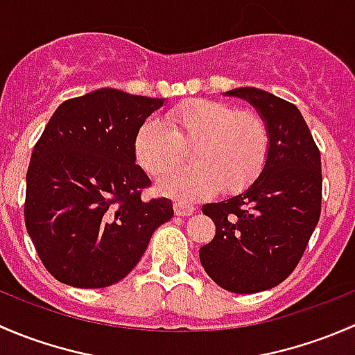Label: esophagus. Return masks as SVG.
<instances>
[{
  "label": "esophagus",
  "instance_id": "esophagus-1",
  "mask_svg": "<svg viewBox=\"0 0 355 355\" xmlns=\"http://www.w3.org/2000/svg\"><path fill=\"white\" fill-rule=\"evenodd\" d=\"M194 211H196V207L192 206V204L182 202V200L175 202V214H177V216H191Z\"/></svg>",
  "mask_w": 355,
  "mask_h": 355
}]
</instances>
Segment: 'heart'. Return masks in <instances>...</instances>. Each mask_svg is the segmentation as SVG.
<instances>
[{
    "label": "heart",
    "instance_id": "1",
    "mask_svg": "<svg viewBox=\"0 0 355 355\" xmlns=\"http://www.w3.org/2000/svg\"><path fill=\"white\" fill-rule=\"evenodd\" d=\"M164 121L168 128L148 120L137 130L134 153L142 170L163 177L189 148L195 164L166 175L159 182L163 194L196 200L216 187L237 194L252 185L266 166L271 135L256 111L214 99H191L168 111Z\"/></svg>",
    "mask_w": 355,
    "mask_h": 355
}]
</instances>
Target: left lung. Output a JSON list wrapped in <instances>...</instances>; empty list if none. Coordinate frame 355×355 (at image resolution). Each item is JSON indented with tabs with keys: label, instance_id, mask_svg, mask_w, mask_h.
<instances>
[{
	"label": "left lung",
	"instance_id": "1",
	"mask_svg": "<svg viewBox=\"0 0 355 355\" xmlns=\"http://www.w3.org/2000/svg\"><path fill=\"white\" fill-rule=\"evenodd\" d=\"M266 121L270 156L242 194L204 204L216 235L199 249L211 280L235 293L277 287L299 264L320 221L321 153L295 105L256 87L232 89Z\"/></svg>",
	"mask_w": 355,
	"mask_h": 355
}]
</instances>
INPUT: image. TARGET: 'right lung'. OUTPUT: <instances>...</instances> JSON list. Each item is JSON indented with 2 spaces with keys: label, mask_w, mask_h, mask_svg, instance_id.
<instances>
[{
  "label": "right lung",
  "mask_w": 355,
  "mask_h": 355,
  "mask_svg": "<svg viewBox=\"0 0 355 355\" xmlns=\"http://www.w3.org/2000/svg\"><path fill=\"white\" fill-rule=\"evenodd\" d=\"M163 99L99 89L58 106L27 170L25 227L46 270L62 284L105 288L141 261L173 216L166 198L144 200L151 180L134 141Z\"/></svg>",
  "instance_id": "right-lung-1"
}]
</instances>
